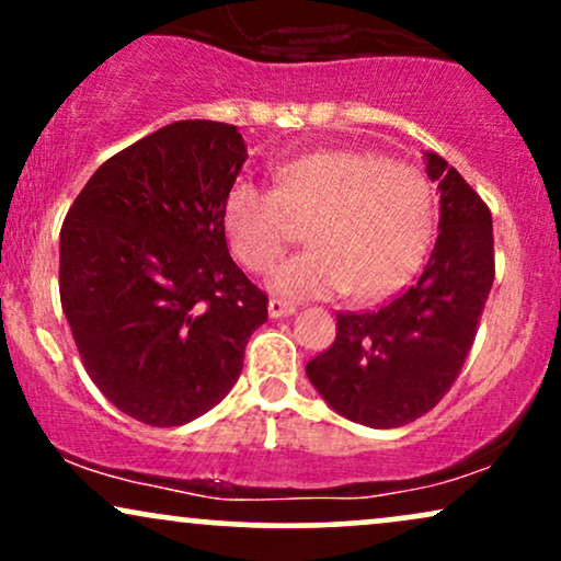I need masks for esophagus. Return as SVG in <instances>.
Segmentation results:
<instances>
[{
    "label": "esophagus",
    "instance_id": "34e87169",
    "mask_svg": "<svg viewBox=\"0 0 561 561\" xmlns=\"http://www.w3.org/2000/svg\"><path fill=\"white\" fill-rule=\"evenodd\" d=\"M289 313H295V302L282 300V298H272V300H268V317H272V319L289 317Z\"/></svg>",
    "mask_w": 561,
    "mask_h": 561
}]
</instances>
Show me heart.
<instances>
[{"label":"heart","mask_w":561,"mask_h":561,"mask_svg":"<svg viewBox=\"0 0 561 561\" xmlns=\"http://www.w3.org/2000/svg\"><path fill=\"white\" fill-rule=\"evenodd\" d=\"M274 179V190L240 182L229 192L224 231L248 272L268 274L308 227L311 250L276 272L279 293L379 300L422 266L435 190L416 165L369 150H319L282 163Z\"/></svg>","instance_id":"b5f03b06"}]
</instances>
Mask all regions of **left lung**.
I'll return each mask as SVG.
<instances>
[{"instance_id": "1", "label": "left lung", "mask_w": 561, "mask_h": 561, "mask_svg": "<svg viewBox=\"0 0 561 561\" xmlns=\"http://www.w3.org/2000/svg\"><path fill=\"white\" fill-rule=\"evenodd\" d=\"M440 234L420 279L377 311L337 313V337L306 375L345 420L390 430L440 403L465 366L491 295L493 221L454 165L427 152Z\"/></svg>"}]
</instances>
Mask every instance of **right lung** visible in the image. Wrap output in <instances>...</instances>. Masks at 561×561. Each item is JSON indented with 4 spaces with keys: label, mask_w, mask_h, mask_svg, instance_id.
Wrapping results in <instances>:
<instances>
[{
    "label": "right lung",
    "mask_w": 561,
    "mask_h": 561,
    "mask_svg": "<svg viewBox=\"0 0 561 561\" xmlns=\"http://www.w3.org/2000/svg\"><path fill=\"white\" fill-rule=\"evenodd\" d=\"M244 158L237 126L179 121L105 160L62 221L60 302L83 369L150 427L221 403L268 319L224 234Z\"/></svg>",
    "instance_id": "right-lung-1"
}]
</instances>
